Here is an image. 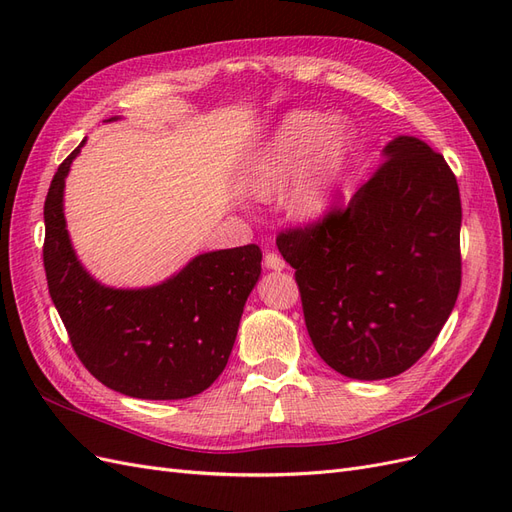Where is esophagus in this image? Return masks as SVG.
I'll return each mask as SVG.
<instances>
[{
	"label": "esophagus",
	"mask_w": 512,
	"mask_h": 512,
	"mask_svg": "<svg viewBox=\"0 0 512 512\" xmlns=\"http://www.w3.org/2000/svg\"><path fill=\"white\" fill-rule=\"evenodd\" d=\"M265 267L271 269V271H282V269L286 267V262H284V258H282L280 254L267 252V254H265Z\"/></svg>",
	"instance_id": "34e87169"
}]
</instances>
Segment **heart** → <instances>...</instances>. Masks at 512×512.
I'll return each mask as SVG.
<instances>
[{
  "label": "heart",
  "instance_id": "obj_1",
  "mask_svg": "<svg viewBox=\"0 0 512 512\" xmlns=\"http://www.w3.org/2000/svg\"><path fill=\"white\" fill-rule=\"evenodd\" d=\"M354 143L356 132L344 117L322 123L316 113H294L252 164L250 190L258 198H273L303 169L288 192V209L297 218H312L329 205Z\"/></svg>",
  "mask_w": 512,
  "mask_h": 512
}]
</instances>
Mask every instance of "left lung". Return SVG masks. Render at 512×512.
Instances as JSON below:
<instances>
[{"label":"left lung","instance_id":"obj_1","mask_svg":"<svg viewBox=\"0 0 512 512\" xmlns=\"http://www.w3.org/2000/svg\"><path fill=\"white\" fill-rule=\"evenodd\" d=\"M346 207L277 235L320 359L354 380L410 369L461 286V198L451 166L414 136L384 147Z\"/></svg>","mask_w":512,"mask_h":512}]
</instances>
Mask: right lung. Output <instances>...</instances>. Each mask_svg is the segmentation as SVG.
Segmentation results:
<instances>
[{"instance_id":"1","label":"right lung","mask_w":512,"mask_h":512,"mask_svg":"<svg viewBox=\"0 0 512 512\" xmlns=\"http://www.w3.org/2000/svg\"><path fill=\"white\" fill-rule=\"evenodd\" d=\"M83 145L59 164L44 200L46 282L72 348L91 376L128 397L203 393L228 363L260 277V247L200 254L151 288L102 286L76 258L64 218L66 177Z\"/></svg>"}]
</instances>
